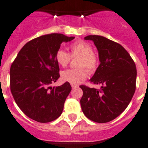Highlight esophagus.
I'll return each instance as SVG.
<instances>
[{"instance_id": "esophagus-1", "label": "esophagus", "mask_w": 148, "mask_h": 148, "mask_svg": "<svg viewBox=\"0 0 148 148\" xmlns=\"http://www.w3.org/2000/svg\"><path fill=\"white\" fill-rule=\"evenodd\" d=\"M78 86L77 85H76V84H71V87H72V88H76V87H77Z\"/></svg>"}]
</instances>
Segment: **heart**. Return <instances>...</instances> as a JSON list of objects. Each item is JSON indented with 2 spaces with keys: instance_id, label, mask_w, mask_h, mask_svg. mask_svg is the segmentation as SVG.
<instances>
[{
  "instance_id": "heart-1",
  "label": "heart",
  "mask_w": 148,
  "mask_h": 148,
  "mask_svg": "<svg viewBox=\"0 0 148 148\" xmlns=\"http://www.w3.org/2000/svg\"><path fill=\"white\" fill-rule=\"evenodd\" d=\"M71 55L65 50L59 49L56 51V58L57 63L60 66L65 67L69 63L71 56H79L77 62L78 69H67L62 71L60 77L62 81L70 83L71 84H77L87 77L88 72L83 67H86L90 72L96 70L98 64V58L97 55L92 52V47L89 44L84 41H77L72 43L69 47Z\"/></svg>"
}]
</instances>
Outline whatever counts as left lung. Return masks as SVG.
Instances as JSON below:
<instances>
[{"mask_svg":"<svg viewBox=\"0 0 148 148\" xmlns=\"http://www.w3.org/2000/svg\"><path fill=\"white\" fill-rule=\"evenodd\" d=\"M84 39L93 41L101 62L90 81L102 86L97 90L80 86V105L88 119L106 123L121 115L131 101L136 91V65L120 44L101 36H87Z\"/></svg>","mask_w":148,"mask_h":148,"instance_id":"8db88e82","label":"left lung"}]
</instances>
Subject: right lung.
Segmentation results:
<instances>
[{
  "label": "right lung",
  "instance_id": "1",
  "mask_svg": "<svg viewBox=\"0 0 148 148\" xmlns=\"http://www.w3.org/2000/svg\"><path fill=\"white\" fill-rule=\"evenodd\" d=\"M75 37L51 33L25 44L10 68V89L21 110L40 123L56 120L71 91L69 83L50 86L60 77L55 56L62 42Z\"/></svg>",
  "mask_w": 148,
  "mask_h": 148
}]
</instances>
